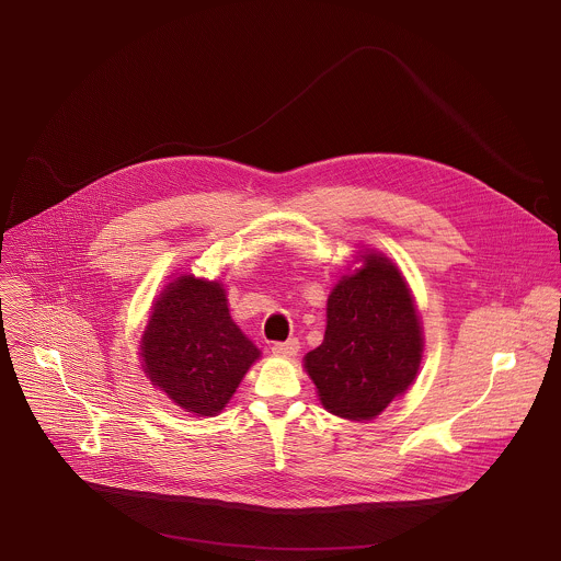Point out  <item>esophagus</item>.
Masks as SVG:
<instances>
[{"label": "esophagus", "instance_id": "34e87169", "mask_svg": "<svg viewBox=\"0 0 561 561\" xmlns=\"http://www.w3.org/2000/svg\"><path fill=\"white\" fill-rule=\"evenodd\" d=\"M298 350H300V341H298V339L278 341V343L272 345V352H274L276 356H294V354H298Z\"/></svg>", "mask_w": 561, "mask_h": 561}]
</instances>
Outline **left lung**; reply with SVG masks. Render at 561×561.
I'll use <instances>...</instances> for the list:
<instances>
[{"mask_svg": "<svg viewBox=\"0 0 561 561\" xmlns=\"http://www.w3.org/2000/svg\"><path fill=\"white\" fill-rule=\"evenodd\" d=\"M365 267L343 276L328 298L320 347L305 356L325 410L367 421L414 380L421 363V325L398 267L365 254Z\"/></svg>", "mask_w": 561, "mask_h": 561, "instance_id": "1", "label": "left lung"}]
</instances>
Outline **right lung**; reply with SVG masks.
Returning <instances> with one entry per match:
<instances>
[{
	"mask_svg": "<svg viewBox=\"0 0 561 561\" xmlns=\"http://www.w3.org/2000/svg\"><path fill=\"white\" fill-rule=\"evenodd\" d=\"M156 387L187 412L218 414L259 350L229 316L220 283L181 276L161 294L142 336Z\"/></svg>",
	"mask_w": 561,
	"mask_h": 561,
	"instance_id": "right-lung-1",
	"label": "right lung"
}]
</instances>
